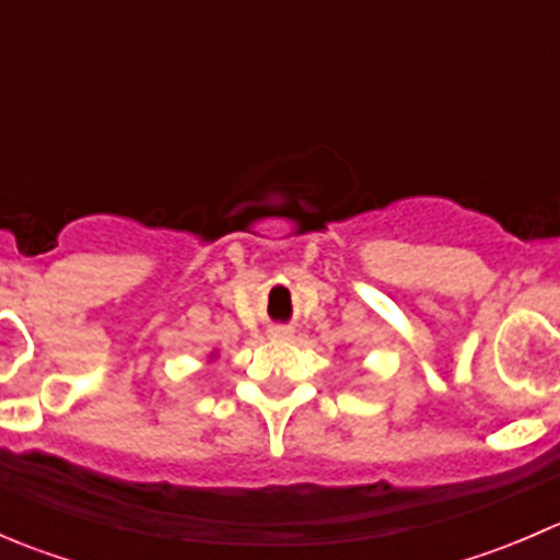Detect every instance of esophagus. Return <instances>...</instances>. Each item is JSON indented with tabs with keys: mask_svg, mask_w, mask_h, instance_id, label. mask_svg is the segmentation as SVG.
Here are the masks:
<instances>
[{
	"mask_svg": "<svg viewBox=\"0 0 560 560\" xmlns=\"http://www.w3.org/2000/svg\"><path fill=\"white\" fill-rule=\"evenodd\" d=\"M268 338H270V341H290L292 330H290V327H284V325H276V327H270V330H268Z\"/></svg>",
	"mask_w": 560,
	"mask_h": 560,
	"instance_id": "34e87169",
	"label": "esophagus"
}]
</instances>
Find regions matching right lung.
<instances>
[{"mask_svg": "<svg viewBox=\"0 0 560 560\" xmlns=\"http://www.w3.org/2000/svg\"><path fill=\"white\" fill-rule=\"evenodd\" d=\"M219 354H217V349H213V352H208V360H217Z\"/></svg>", "mask_w": 560, "mask_h": 560, "instance_id": "1", "label": "right lung"}]
</instances>
